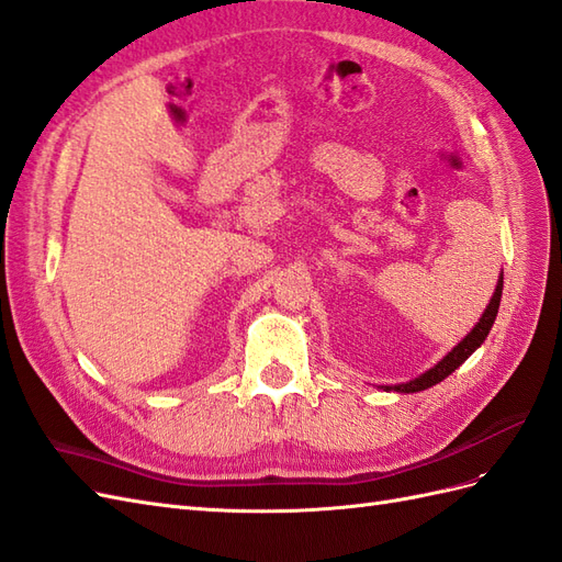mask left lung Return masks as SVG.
Here are the masks:
<instances>
[{"mask_svg": "<svg viewBox=\"0 0 562 562\" xmlns=\"http://www.w3.org/2000/svg\"><path fill=\"white\" fill-rule=\"evenodd\" d=\"M501 292H503V272L498 276L494 296H492V301H488V306L484 308L480 323L474 325V327L470 329V333H468L463 339H460V341L456 344V347H453L449 353H446L435 368L425 370L423 375H418V378L411 380V382H401V384H392V386L384 384V386H380V390H384V392H398V394H413V392L429 390V386H435V384H439L441 380L449 378L453 370H458L460 366H463V363L468 361V358L484 344V339H486V335H488V329H492V325H494V321H496L498 304H501Z\"/></svg>", "mask_w": 562, "mask_h": 562, "instance_id": "1", "label": "left lung"}]
</instances>
